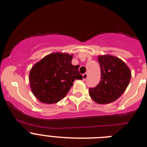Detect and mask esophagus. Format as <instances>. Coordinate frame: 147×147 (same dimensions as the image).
Instances as JSON below:
<instances>
[{
	"instance_id": "esophagus-1",
	"label": "esophagus",
	"mask_w": 147,
	"mask_h": 147,
	"mask_svg": "<svg viewBox=\"0 0 147 147\" xmlns=\"http://www.w3.org/2000/svg\"><path fill=\"white\" fill-rule=\"evenodd\" d=\"M87 78H88V74L85 73V74H83V75H82V80L85 81V80L87 79Z\"/></svg>"
}]
</instances>
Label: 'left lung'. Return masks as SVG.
Here are the masks:
<instances>
[{
  "instance_id": "1",
  "label": "left lung",
  "mask_w": 147,
  "mask_h": 147,
  "mask_svg": "<svg viewBox=\"0 0 147 147\" xmlns=\"http://www.w3.org/2000/svg\"><path fill=\"white\" fill-rule=\"evenodd\" d=\"M101 80L94 88H89L90 98L98 104L116 100L124 92L131 78L130 69L122 59L110 55H99Z\"/></svg>"
}]
</instances>
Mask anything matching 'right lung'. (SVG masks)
Instances as JSON below:
<instances>
[{"mask_svg": "<svg viewBox=\"0 0 147 147\" xmlns=\"http://www.w3.org/2000/svg\"><path fill=\"white\" fill-rule=\"evenodd\" d=\"M73 55L54 52L47 55L30 69V88L42 103H57L63 99L75 80H82L79 65H72Z\"/></svg>", "mask_w": 147, "mask_h": 147, "instance_id": "add662e5", "label": "right lung"}]
</instances>
